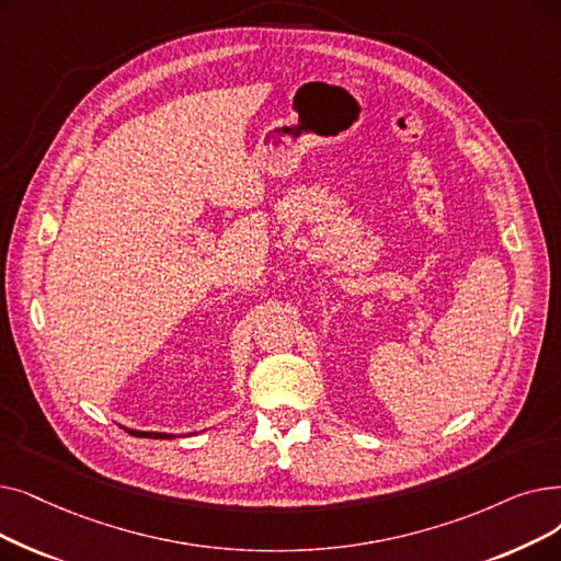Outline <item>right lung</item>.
Segmentation results:
<instances>
[{
  "mask_svg": "<svg viewBox=\"0 0 561 561\" xmlns=\"http://www.w3.org/2000/svg\"><path fill=\"white\" fill-rule=\"evenodd\" d=\"M130 435H137V437H153V440H167V437H174L172 433H156V431H133L128 428Z\"/></svg>",
  "mask_w": 561,
  "mask_h": 561,
  "instance_id": "obj_1",
  "label": "right lung"
}]
</instances>
